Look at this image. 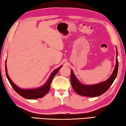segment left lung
I'll list each match as a JSON object with an SVG mask.
<instances>
[{
    "instance_id": "8db88e82",
    "label": "left lung",
    "mask_w": 126,
    "mask_h": 126,
    "mask_svg": "<svg viewBox=\"0 0 126 126\" xmlns=\"http://www.w3.org/2000/svg\"><path fill=\"white\" fill-rule=\"evenodd\" d=\"M116 52V64L112 75L110 76V77L107 80L100 83L93 85L82 84L79 82L78 79L76 78V77L73 73V71L71 69V82L72 86L74 91L80 95H83V96L88 97L99 96V95L103 94L104 93H105L113 83L117 75L118 68V59H117L118 52H117V47Z\"/></svg>"
}]
</instances>
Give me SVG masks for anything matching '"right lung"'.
<instances>
[{
  "label": "right lung",
  "mask_w": 126,
  "mask_h": 126,
  "mask_svg": "<svg viewBox=\"0 0 126 126\" xmlns=\"http://www.w3.org/2000/svg\"><path fill=\"white\" fill-rule=\"evenodd\" d=\"M62 67V66L58 67L57 69L54 70L52 73H51L50 76L49 77L46 83L44 84L43 86L39 87L38 88H34V89H22L20 88L19 87L16 86L12 80L10 79L9 76H8V72H7V65H6V61H5V73L6 76L8 78V80L11 84L13 88L16 92L17 93L21 96L27 99H38L40 98L44 97V95L48 93V92L49 91L50 87V84L52 82V80L54 77L56 75L57 73H58L59 70Z\"/></svg>",
  "instance_id": "1"
}]
</instances>
